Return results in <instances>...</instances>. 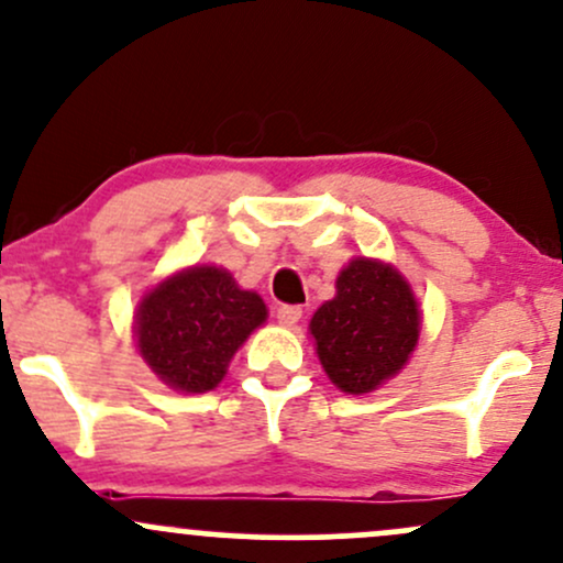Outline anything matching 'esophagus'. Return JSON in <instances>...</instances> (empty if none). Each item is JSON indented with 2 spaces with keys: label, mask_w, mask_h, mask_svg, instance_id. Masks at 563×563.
I'll return each mask as SVG.
<instances>
[{
  "label": "esophagus",
  "mask_w": 563,
  "mask_h": 563,
  "mask_svg": "<svg viewBox=\"0 0 563 563\" xmlns=\"http://www.w3.org/2000/svg\"><path fill=\"white\" fill-rule=\"evenodd\" d=\"M277 320H280V325L294 328L296 322L301 320V307H296V303H283V307H277Z\"/></svg>",
  "instance_id": "1"
}]
</instances>
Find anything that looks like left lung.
<instances>
[{"mask_svg": "<svg viewBox=\"0 0 563 563\" xmlns=\"http://www.w3.org/2000/svg\"><path fill=\"white\" fill-rule=\"evenodd\" d=\"M309 333L328 378L346 394H367L410 360L421 312L391 264L357 256L335 277V296L312 314Z\"/></svg>", "mask_w": 563, "mask_h": 563, "instance_id": "1", "label": "left lung"}]
</instances>
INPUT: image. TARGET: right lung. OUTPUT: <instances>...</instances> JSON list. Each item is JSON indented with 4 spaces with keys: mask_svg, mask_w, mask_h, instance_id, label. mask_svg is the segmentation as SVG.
Listing matches in <instances>:
<instances>
[{
    "mask_svg": "<svg viewBox=\"0 0 563 563\" xmlns=\"http://www.w3.org/2000/svg\"><path fill=\"white\" fill-rule=\"evenodd\" d=\"M267 320V303L228 269L196 264L142 296L134 314L137 349L166 386L203 394L219 386L230 360Z\"/></svg>",
    "mask_w": 563,
    "mask_h": 563,
    "instance_id": "1",
    "label": "right lung"
}]
</instances>
